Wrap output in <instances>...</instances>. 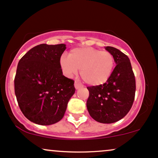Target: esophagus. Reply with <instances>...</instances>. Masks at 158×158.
<instances>
[{
	"label": "esophagus",
	"instance_id": "34e87169",
	"mask_svg": "<svg viewBox=\"0 0 158 158\" xmlns=\"http://www.w3.org/2000/svg\"><path fill=\"white\" fill-rule=\"evenodd\" d=\"M82 86H83V85L81 84V83L77 82V81H75V82H74V87H75L76 89H79V88L82 87Z\"/></svg>",
	"mask_w": 158,
	"mask_h": 158
}]
</instances>
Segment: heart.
<instances>
[{"label": "heart", "instance_id": "b5f03b06", "mask_svg": "<svg viewBox=\"0 0 158 158\" xmlns=\"http://www.w3.org/2000/svg\"><path fill=\"white\" fill-rule=\"evenodd\" d=\"M60 66L67 77H72L81 69V78L90 86L106 83L112 75L115 58L110 52L91 47L76 48L69 55H62Z\"/></svg>", "mask_w": 158, "mask_h": 158}]
</instances>
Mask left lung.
Wrapping results in <instances>:
<instances>
[{"label": "left lung", "instance_id": "obj_1", "mask_svg": "<svg viewBox=\"0 0 158 158\" xmlns=\"http://www.w3.org/2000/svg\"><path fill=\"white\" fill-rule=\"evenodd\" d=\"M105 49L114 56L116 65L107 82L88 86L86 107L93 119L110 124L122 119L130 111L135 97L136 81L128 56L111 46Z\"/></svg>", "mask_w": 158, "mask_h": 158}]
</instances>
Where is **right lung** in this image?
<instances>
[{
    "label": "right lung",
    "instance_id": "add662e5",
    "mask_svg": "<svg viewBox=\"0 0 158 158\" xmlns=\"http://www.w3.org/2000/svg\"><path fill=\"white\" fill-rule=\"evenodd\" d=\"M65 48V44H41L18 63L14 80L18 104L24 116L38 125L60 121L75 92L74 81L63 75L60 66Z\"/></svg>",
    "mask_w": 158,
    "mask_h": 158
}]
</instances>
